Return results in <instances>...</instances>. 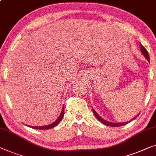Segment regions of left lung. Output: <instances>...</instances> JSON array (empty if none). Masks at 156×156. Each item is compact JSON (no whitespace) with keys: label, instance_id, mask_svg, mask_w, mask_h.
<instances>
[{"label":"left lung","instance_id":"1","mask_svg":"<svg viewBox=\"0 0 156 156\" xmlns=\"http://www.w3.org/2000/svg\"><path fill=\"white\" fill-rule=\"evenodd\" d=\"M140 46H141L140 48H141V52L142 53V54H143L146 59L148 60V62H150V58H149V55H148V51H146V49L143 46V45L141 44V45H140ZM92 110H93V112H94L95 117H96L99 121L101 122H102L103 124H104L105 125L110 126V127H120V126H123V125H127V124H128L129 122L134 120L135 118H136V117L139 116V114H140V113H139L138 115H136V117H133V118L129 121L125 122H119V123L117 122L116 123V122H108L107 120H105V119L102 118V117L99 115H98V113H97V112L95 111V110H94L93 108H92Z\"/></svg>","mask_w":156,"mask_h":156}]
</instances>
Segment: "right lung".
I'll return each mask as SVG.
<instances>
[{
  "label": "right lung",
  "mask_w": 156,
  "mask_h": 156,
  "mask_svg": "<svg viewBox=\"0 0 156 156\" xmlns=\"http://www.w3.org/2000/svg\"><path fill=\"white\" fill-rule=\"evenodd\" d=\"M64 114H65L64 113V106H63L62 110L61 111V113H60V116L58 117L57 119H56L55 122H53V123L50 124V125H45V126H30V125H29V126L27 125V126H28V127H31V128L36 129H51L54 127H55V126L62 120V117H63V116H64Z\"/></svg>",
  "instance_id": "right-lung-1"
}]
</instances>
